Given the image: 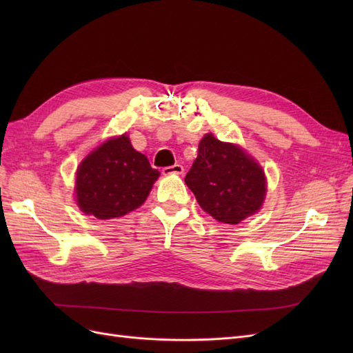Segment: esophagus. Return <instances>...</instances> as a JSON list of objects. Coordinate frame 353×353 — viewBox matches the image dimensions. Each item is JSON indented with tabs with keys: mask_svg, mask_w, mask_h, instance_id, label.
<instances>
[{
	"mask_svg": "<svg viewBox=\"0 0 353 353\" xmlns=\"http://www.w3.org/2000/svg\"><path fill=\"white\" fill-rule=\"evenodd\" d=\"M163 175H183L184 174V166L183 165H174L163 168L162 170Z\"/></svg>",
	"mask_w": 353,
	"mask_h": 353,
	"instance_id": "esophagus-1",
	"label": "esophagus"
}]
</instances>
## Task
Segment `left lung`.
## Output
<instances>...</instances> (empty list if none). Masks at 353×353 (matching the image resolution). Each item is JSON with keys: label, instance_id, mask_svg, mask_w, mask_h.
Instances as JSON below:
<instances>
[{"label": "left lung", "instance_id": "obj_1", "mask_svg": "<svg viewBox=\"0 0 353 353\" xmlns=\"http://www.w3.org/2000/svg\"><path fill=\"white\" fill-rule=\"evenodd\" d=\"M200 208L213 219L236 225L262 208L266 178L262 166L237 144L206 134L185 175Z\"/></svg>", "mask_w": 353, "mask_h": 353}]
</instances>
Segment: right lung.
I'll return each instance as SVG.
<instances>
[{
  "mask_svg": "<svg viewBox=\"0 0 353 353\" xmlns=\"http://www.w3.org/2000/svg\"><path fill=\"white\" fill-rule=\"evenodd\" d=\"M159 175L123 134L109 138L82 160L77 170L74 196L87 215L121 218L143 205Z\"/></svg>",
  "mask_w": 353,
  "mask_h": 353,
  "instance_id": "obj_1",
  "label": "right lung"
}]
</instances>
